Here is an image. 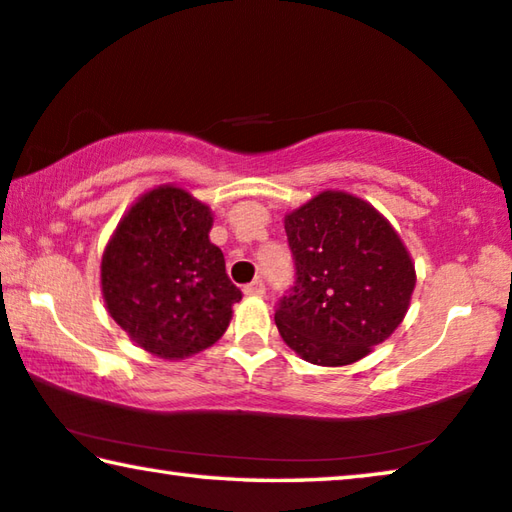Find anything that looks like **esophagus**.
Returning <instances> with one entry per match:
<instances>
[{"label":"esophagus","mask_w":512,"mask_h":512,"mask_svg":"<svg viewBox=\"0 0 512 512\" xmlns=\"http://www.w3.org/2000/svg\"><path fill=\"white\" fill-rule=\"evenodd\" d=\"M264 292H266V287L259 278H255L253 282H248V285L243 287V294H246V296H264Z\"/></svg>","instance_id":"34e87169"}]
</instances>
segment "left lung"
Returning a JSON list of instances; mask_svg holds the SVG:
<instances>
[{"instance_id":"obj_1","label":"left lung","mask_w":512,"mask_h":512,"mask_svg":"<svg viewBox=\"0 0 512 512\" xmlns=\"http://www.w3.org/2000/svg\"><path fill=\"white\" fill-rule=\"evenodd\" d=\"M296 264L276 326L303 361L338 368L391 338L416 287L411 255L393 225L345 190H322L285 216Z\"/></svg>"}]
</instances>
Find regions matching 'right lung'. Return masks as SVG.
<instances>
[{
	"label": "right lung",
	"instance_id": "add662e5",
	"mask_svg": "<svg viewBox=\"0 0 512 512\" xmlns=\"http://www.w3.org/2000/svg\"><path fill=\"white\" fill-rule=\"evenodd\" d=\"M213 213L172 183L137 197L101 259L105 308L137 347L165 361L220 340L241 289L209 239Z\"/></svg>",
	"mask_w": 512,
	"mask_h": 512
}]
</instances>
